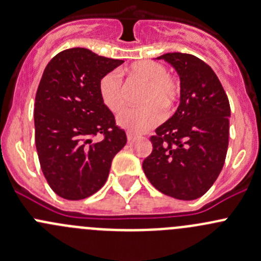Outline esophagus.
<instances>
[{
    "instance_id": "obj_1",
    "label": "esophagus",
    "mask_w": 261,
    "mask_h": 261,
    "mask_svg": "<svg viewBox=\"0 0 261 261\" xmlns=\"http://www.w3.org/2000/svg\"><path fill=\"white\" fill-rule=\"evenodd\" d=\"M126 135H127V140H128V141H133L134 139L136 138L135 134H133V133H127V134H126Z\"/></svg>"
}]
</instances>
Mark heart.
Returning a JSON list of instances; mask_svg holds the SVG:
<instances>
[{
    "label": "heart",
    "mask_w": 261,
    "mask_h": 261,
    "mask_svg": "<svg viewBox=\"0 0 261 261\" xmlns=\"http://www.w3.org/2000/svg\"><path fill=\"white\" fill-rule=\"evenodd\" d=\"M131 78L145 83L143 101L149 102L140 109H128L118 116L121 127L134 133H143L158 125L164 117V109L170 111L180 96V84L172 75L167 74V68L154 60H140L127 68ZM102 103L110 111L120 112L125 107V96L117 73H107L98 84Z\"/></svg>",
    "instance_id": "b5f03b06"
}]
</instances>
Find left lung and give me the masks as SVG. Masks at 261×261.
<instances>
[{"instance_id": "left-lung-1", "label": "left lung", "mask_w": 261, "mask_h": 261, "mask_svg": "<svg viewBox=\"0 0 261 261\" xmlns=\"http://www.w3.org/2000/svg\"><path fill=\"white\" fill-rule=\"evenodd\" d=\"M156 59L177 70L180 101L175 114L150 138L152 151L143 169L159 192L192 201L211 188L225 164L230 103L216 73L199 58L167 53Z\"/></svg>"}]
</instances>
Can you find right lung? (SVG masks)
Here are the masks:
<instances>
[{
    "instance_id": "right-lung-1",
    "label": "right lung",
    "mask_w": 261,
    "mask_h": 261,
    "mask_svg": "<svg viewBox=\"0 0 261 261\" xmlns=\"http://www.w3.org/2000/svg\"><path fill=\"white\" fill-rule=\"evenodd\" d=\"M123 60L84 48L60 51L46 65L35 97V144L44 177L59 197L92 196L109 178L126 134L102 103L98 84ZM102 133L101 142L93 136Z\"/></svg>"
}]
</instances>
